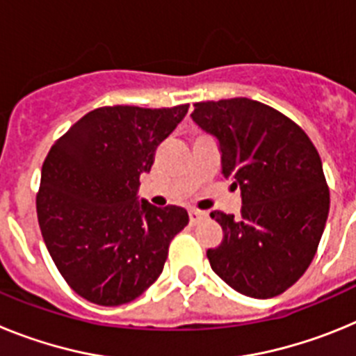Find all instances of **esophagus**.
<instances>
[{"label":"esophagus","instance_id":"1","mask_svg":"<svg viewBox=\"0 0 356 356\" xmlns=\"http://www.w3.org/2000/svg\"><path fill=\"white\" fill-rule=\"evenodd\" d=\"M205 213L200 212V210H188V219H191V225H197L201 219H205Z\"/></svg>","mask_w":356,"mask_h":356}]
</instances>
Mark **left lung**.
Returning a JSON list of instances; mask_svg holds the SVG:
<instances>
[{
  "mask_svg": "<svg viewBox=\"0 0 356 356\" xmlns=\"http://www.w3.org/2000/svg\"><path fill=\"white\" fill-rule=\"evenodd\" d=\"M221 151L242 210L210 213L222 242L207 251L222 282L250 298L282 294L303 276L325 232L328 185L312 140L278 110L248 97L196 103L191 114Z\"/></svg>",
  "mask_w": 356,
  "mask_h": 356,
  "instance_id": "obj_1",
  "label": "left lung"
}]
</instances>
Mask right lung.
I'll use <instances>...</instances> for the list:
<instances>
[{
  "instance_id": "right-lung-1",
  "label": "right lung",
  "mask_w": 356,
  "mask_h": 356,
  "mask_svg": "<svg viewBox=\"0 0 356 356\" xmlns=\"http://www.w3.org/2000/svg\"><path fill=\"white\" fill-rule=\"evenodd\" d=\"M187 110L96 108L44 160L40 232L56 269L90 303L118 307L139 298L162 273L172 237L188 225L181 207L159 209L137 196L140 175Z\"/></svg>"
}]
</instances>
